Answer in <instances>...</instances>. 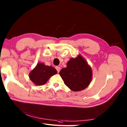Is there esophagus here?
<instances>
[{
    "label": "esophagus",
    "mask_w": 127,
    "mask_h": 127,
    "mask_svg": "<svg viewBox=\"0 0 127 127\" xmlns=\"http://www.w3.org/2000/svg\"><path fill=\"white\" fill-rule=\"evenodd\" d=\"M55 68L56 69H57L58 73H59L60 72V70H61V67H60V66H56Z\"/></svg>",
    "instance_id": "34e87169"
}]
</instances>
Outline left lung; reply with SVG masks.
Instances as JSON below:
<instances>
[{
  "mask_svg": "<svg viewBox=\"0 0 127 127\" xmlns=\"http://www.w3.org/2000/svg\"><path fill=\"white\" fill-rule=\"evenodd\" d=\"M66 67L62 69L59 74L66 86L74 91L86 89L92 79V70L86 61L79 55L69 60Z\"/></svg>",
  "mask_w": 127,
  "mask_h": 127,
  "instance_id": "left-lung-1",
  "label": "left lung"
}]
</instances>
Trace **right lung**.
I'll use <instances>...</instances> for the list:
<instances>
[{
    "label": "right lung",
    "instance_id": "add662e5",
    "mask_svg": "<svg viewBox=\"0 0 127 127\" xmlns=\"http://www.w3.org/2000/svg\"><path fill=\"white\" fill-rule=\"evenodd\" d=\"M57 73L55 69L51 66L39 63L30 72L29 77L36 85H42L46 83L50 77Z\"/></svg>",
    "mask_w": 127,
    "mask_h": 127
}]
</instances>
